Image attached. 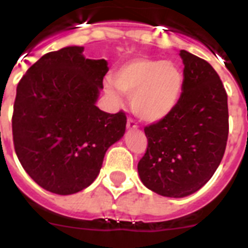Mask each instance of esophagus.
<instances>
[{
    "label": "esophagus",
    "mask_w": 248,
    "mask_h": 248,
    "mask_svg": "<svg viewBox=\"0 0 248 248\" xmlns=\"http://www.w3.org/2000/svg\"><path fill=\"white\" fill-rule=\"evenodd\" d=\"M126 126H127L128 130H136V128H138V124H136L135 120H132V118H128Z\"/></svg>",
    "instance_id": "obj_1"
}]
</instances>
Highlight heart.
<instances>
[{
	"label": "heart",
	"instance_id": "heart-1",
	"mask_svg": "<svg viewBox=\"0 0 248 248\" xmlns=\"http://www.w3.org/2000/svg\"><path fill=\"white\" fill-rule=\"evenodd\" d=\"M112 81L121 93L131 95V108L136 116L155 122L176 108L184 79L179 67L171 62L136 58L117 68ZM107 93L118 96L112 86H107Z\"/></svg>",
	"mask_w": 248,
	"mask_h": 248
}]
</instances>
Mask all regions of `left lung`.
<instances>
[{
	"mask_svg": "<svg viewBox=\"0 0 248 248\" xmlns=\"http://www.w3.org/2000/svg\"><path fill=\"white\" fill-rule=\"evenodd\" d=\"M183 93L169 116L144 127L147 151L138 163L143 184L163 197L189 196L215 173L229 134L228 95L216 71L181 50Z\"/></svg>",
	"mask_w": 248,
	"mask_h": 248,
	"instance_id": "1",
	"label": "left lung"
}]
</instances>
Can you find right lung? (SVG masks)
<instances>
[{
    "label": "right lung",
    "mask_w": 248,
    "mask_h": 248,
    "mask_svg": "<svg viewBox=\"0 0 248 248\" xmlns=\"http://www.w3.org/2000/svg\"><path fill=\"white\" fill-rule=\"evenodd\" d=\"M82 52L69 46L45 54L21 77L14 103L17 158L37 184L62 196L96 179L105 152L126 130L124 110L110 114L95 105L107 60Z\"/></svg>",
    "instance_id": "1"
}]
</instances>
